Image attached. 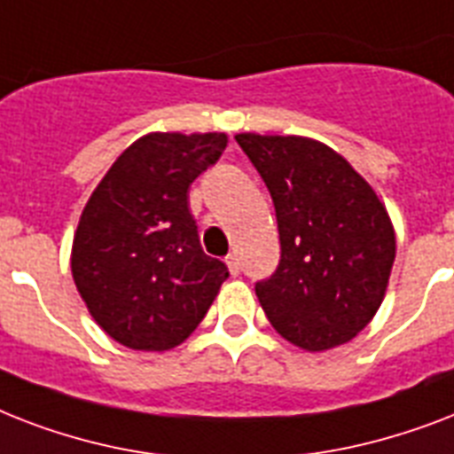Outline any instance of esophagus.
<instances>
[{"label": "esophagus", "mask_w": 454, "mask_h": 454, "mask_svg": "<svg viewBox=\"0 0 454 454\" xmlns=\"http://www.w3.org/2000/svg\"><path fill=\"white\" fill-rule=\"evenodd\" d=\"M226 266L228 270H231V276H238V273H240V259H238V254H228Z\"/></svg>", "instance_id": "1"}]
</instances>
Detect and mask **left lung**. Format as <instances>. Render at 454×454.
Segmentation results:
<instances>
[{
    "label": "left lung",
    "instance_id": "left-lung-1",
    "mask_svg": "<svg viewBox=\"0 0 454 454\" xmlns=\"http://www.w3.org/2000/svg\"><path fill=\"white\" fill-rule=\"evenodd\" d=\"M276 207L280 262L254 285L270 325L294 346L346 344L380 309L395 259L388 214L365 178L327 145L238 134Z\"/></svg>",
    "mask_w": 454,
    "mask_h": 454
}]
</instances>
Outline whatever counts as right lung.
Masks as SVG:
<instances>
[{
  "label": "right lung",
  "instance_id": "right-lung-1",
  "mask_svg": "<svg viewBox=\"0 0 454 454\" xmlns=\"http://www.w3.org/2000/svg\"><path fill=\"white\" fill-rule=\"evenodd\" d=\"M226 144V134H148L91 192L70 266L89 313L120 344L174 348L219 294L228 269L202 252L188 188Z\"/></svg>",
  "mask_w": 454,
  "mask_h": 454
}]
</instances>
